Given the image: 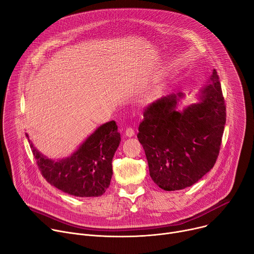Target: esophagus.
<instances>
[{"mask_svg":"<svg viewBox=\"0 0 254 254\" xmlns=\"http://www.w3.org/2000/svg\"><path fill=\"white\" fill-rule=\"evenodd\" d=\"M133 134H134L133 129L131 127H127V129H126V136L127 137H132Z\"/></svg>","mask_w":254,"mask_h":254,"instance_id":"esophagus-1","label":"esophagus"}]
</instances>
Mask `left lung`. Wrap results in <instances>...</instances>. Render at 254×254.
<instances>
[{"instance_id":"obj_1","label":"left lung","mask_w":254,"mask_h":254,"mask_svg":"<svg viewBox=\"0 0 254 254\" xmlns=\"http://www.w3.org/2000/svg\"><path fill=\"white\" fill-rule=\"evenodd\" d=\"M200 102L177 111L183 94L163 97L144 111L138 139L148 160L150 177L164 191L197 183L213 167L221 149L226 105L214 69Z\"/></svg>"}]
</instances>
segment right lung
<instances>
[{
	"label": "right lung",
	"instance_id": "obj_1",
	"mask_svg": "<svg viewBox=\"0 0 254 254\" xmlns=\"http://www.w3.org/2000/svg\"><path fill=\"white\" fill-rule=\"evenodd\" d=\"M28 142L39 170L49 184L76 197H98L104 194L110 185L112 158L121 143V133L115 122L106 123L71 156L59 161L43 156L29 139Z\"/></svg>",
	"mask_w": 254,
	"mask_h": 254
}]
</instances>
